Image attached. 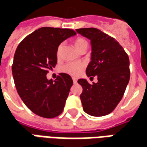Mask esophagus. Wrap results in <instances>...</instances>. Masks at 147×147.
<instances>
[{"label": "esophagus", "instance_id": "34e87169", "mask_svg": "<svg viewBox=\"0 0 147 147\" xmlns=\"http://www.w3.org/2000/svg\"><path fill=\"white\" fill-rule=\"evenodd\" d=\"M72 80H73V83H76L77 82V79H76V77H73V78H72Z\"/></svg>", "mask_w": 147, "mask_h": 147}]
</instances>
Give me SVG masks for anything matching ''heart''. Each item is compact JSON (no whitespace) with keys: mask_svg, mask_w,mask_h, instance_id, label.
<instances>
[{"mask_svg":"<svg viewBox=\"0 0 147 147\" xmlns=\"http://www.w3.org/2000/svg\"><path fill=\"white\" fill-rule=\"evenodd\" d=\"M74 44L76 45L77 49L79 50L81 47H83V45H87V42L83 38L79 37V38L75 39ZM61 49H62V45L61 44V45H59V46L57 49V57H60V56H61ZM83 67H84V64H82V63L69 62V63L64 64L61 67V71L62 72H64V73L69 74L71 76H79L82 72Z\"/></svg>","mask_w":147,"mask_h":147,"instance_id":"1","label":"heart"}]
</instances>
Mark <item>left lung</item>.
<instances>
[{
    "mask_svg": "<svg viewBox=\"0 0 147 147\" xmlns=\"http://www.w3.org/2000/svg\"><path fill=\"white\" fill-rule=\"evenodd\" d=\"M76 30L91 43V61L86 67V76H98V83L93 84L84 79L78 80L83 87L80 99L83 110L93 117L108 115L122 99L129 82V57L115 38L98 29Z\"/></svg>",
    "mask_w": 147,
    "mask_h": 147,
    "instance_id": "obj_1",
    "label": "left lung"
}]
</instances>
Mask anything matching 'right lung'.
I'll use <instances>...</instances> for the list:
<instances>
[{"mask_svg":"<svg viewBox=\"0 0 147 147\" xmlns=\"http://www.w3.org/2000/svg\"><path fill=\"white\" fill-rule=\"evenodd\" d=\"M76 34L71 29L42 27L27 35L16 50L11 67L15 85L24 104L38 116L54 118L64 110L72 79L60 73L53 81L46 75L57 63L59 45Z\"/></svg>","mask_w":147,"mask_h":147,"instance_id":"1","label":"right lung"}]
</instances>
